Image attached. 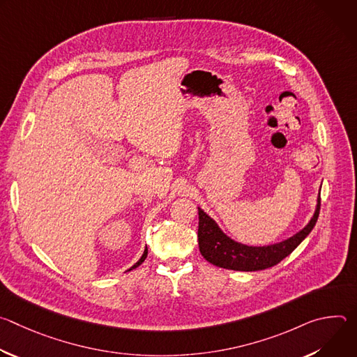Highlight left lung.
Returning a JSON list of instances; mask_svg holds the SVG:
<instances>
[{"label": "left lung", "instance_id": "1", "mask_svg": "<svg viewBox=\"0 0 357 357\" xmlns=\"http://www.w3.org/2000/svg\"><path fill=\"white\" fill-rule=\"evenodd\" d=\"M321 208V195L311 220L294 236L268 245H247L229 237L220 226L205 211L197 208L199 213V250L206 261L216 267L234 271H260L270 268L284 260L302 243L317 225Z\"/></svg>", "mask_w": 357, "mask_h": 357}]
</instances>
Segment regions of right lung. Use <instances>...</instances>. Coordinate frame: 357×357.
Wrapping results in <instances>:
<instances>
[{
	"instance_id": "1",
	"label": "right lung",
	"mask_w": 357,
	"mask_h": 357,
	"mask_svg": "<svg viewBox=\"0 0 357 357\" xmlns=\"http://www.w3.org/2000/svg\"><path fill=\"white\" fill-rule=\"evenodd\" d=\"M146 254H148V248H146V247H145V250H144V252H142V256H141V257H139V260H138V261H137V263H135V264H134V266H132V267H130V268H128V270H127V271H131V270H134V268H137V267H138V266H139V264H142V261H144V260H145V259H146Z\"/></svg>"
}]
</instances>
